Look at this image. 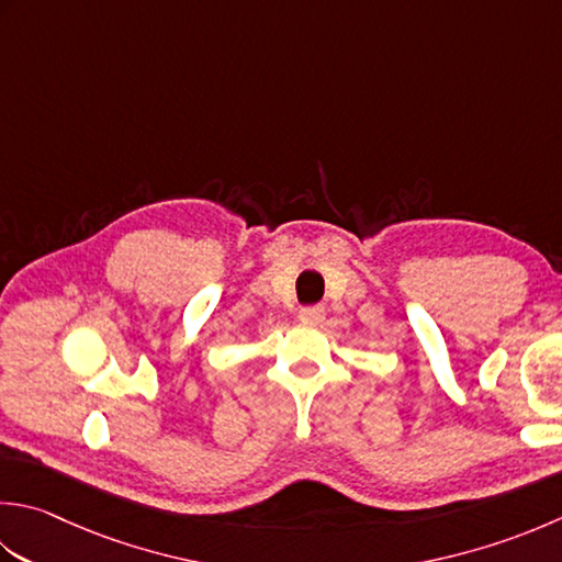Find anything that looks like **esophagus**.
I'll return each instance as SVG.
<instances>
[{"instance_id": "obj_1", "label": "esophagus", "mask_w": 562, "mask_h": 562, "mask_svg": "<svg viewBox=\"0 0 562 562\" xmlns=\"http://www.w3.org/2000/svg\"><path fill=\"white\" fill-rule=\"evenodd\" d=\"M324 316H326L324 304H310V306H302V310H300V318H302V322L318 324Z\"/></svg>"}]
</instances>
